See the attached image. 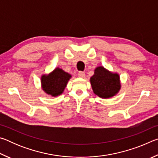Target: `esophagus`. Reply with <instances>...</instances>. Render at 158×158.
<instances>
[{
	"label": "esophagus",
	"instance_id": "obj_1",
	"mask_svg": "<svg viewBox=\"0 0 158 158\" xmlns=\"http://www.w3.org/2000/svg\"><path fill=\"white\" fill-rule=\"evenodd\" d=\"M78 77H85V73L84 72H81V71H79L78 73Z\"/></svg>",
	"mask_w": 158,
	"mask_h": 158
}]
</instances>
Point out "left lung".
I'll use <instances>...</instances> for the list:
<instances>
[{
	"instance_id": "8db88e82",
	"label": "left lung",
	"mask_w": 158,
	"mask_h": 158,
	"mask_svg": "<svg viewBox=\"0 0 158 158\" xmlns=\"http://www.w3.org/2000/svg\"><path fill=\"white\" fill-rule=\"evenodd\" d=\"M93 92L102 98L113 97L121 88L120 77L118 74H113L103 68L98 67L95 74L90 78Z\"/></svg>"
}]
</instances>
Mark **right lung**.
I'll use <instances>...</instances> for the list:
<instances>
[{"label": "right lung", "instance_id": "add662e5", "mask_svg": "<svg viewBox=\"0 0 158 158\" xmlns=\"http://www.w3.org/2000/svg\"><path fill=\"white\" fill-rule=\"evenodd\" d=\"M71 77L68 73L60 68L55 69L49 75L42 77V89L47 94L52 96H57L63 92Z\"/></svg>", "mask_w": 158, "mask_h": 158}]
</instances>
